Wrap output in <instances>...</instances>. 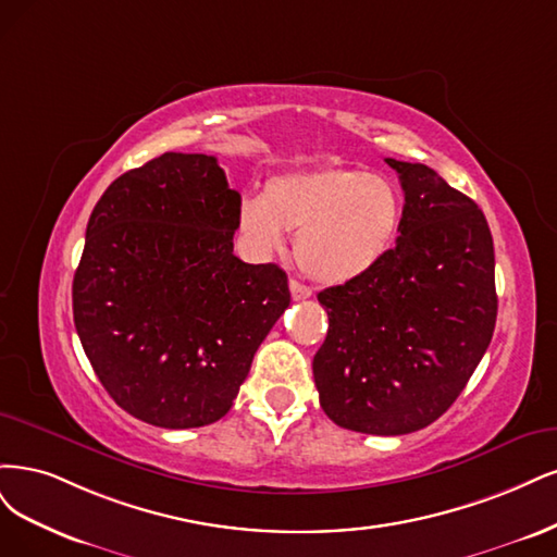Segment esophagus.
I'll list each match as a JSON object with an SVG mask.
<instances>
[{
	"label": "esophagus",
	"instance_id": "esophagus-1",
	"mask_svg": "<svg viewBox=\"0 0 557 557\" xmlns=\"http://www.w3.org/2000/svg\"><path fill=\"white\" fill-rule=\"evenodd\" d=\"M289 289H292V298H294V300H305V298H310V296H312V289H310V286L300 284L298 280H292V282H289Z\"/></svg>",
	"mask_w": 557,
	"mask_h": 557
}]
</instances>
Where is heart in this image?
<instances>
[{"mask_svg":"<svg viewBox=\"0 0 557 557\" xmlns=\"http://www.w3.org/2000/svg\"><path fill=\"white\" fill-rule=\"evenodd\" d=\"M403 222L400 187L347 166L277 173L261 196H243L236 212L238 233L261 257L280 252L284 231H294L300 271L326 286L374 271L396 247Z\"/></svg>","mask_w":557,"mask_h":557,"instance_id":"heart-1","label":"heart"}]
</instances>
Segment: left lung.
Instances as JSON below:
<instances>
[{"instance_id": "1", "label": "left lung", "mask_w": 557, "mask_h": 557, "mask_svg": "<svg viewBox=\"0 0 557 557\" xmlns=\"http://www.w3.org/2000/svg\"><path fill=\"white\" fill-rule=\"evenodd\" d=\"M400 175L405 222L388 257L317 298L329 333L312 361L339 428L407 435L456 403L495 331V252L481 208L425 164Z\"/></svg>"}]
</instances>
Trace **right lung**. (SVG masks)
<instances>
[{
    "mask_svg": "<svg viewBox=\"0 0 557 557\" xmlns=\"http://www.w3.org/2000/svg\"><path fill=\"white\" fill-rule=\"evenodd\" d=\"M238 206L218 159L164 152L120 175L89 214L76 331L103 388L140 421H220L289 308L282 268L233 255Z\"/></svg>",
    "mask_w": 557,
    "mask_h": 557,
    "instance_id": "right-lung-1",
    "label": "right lung"
}]
</instances>
